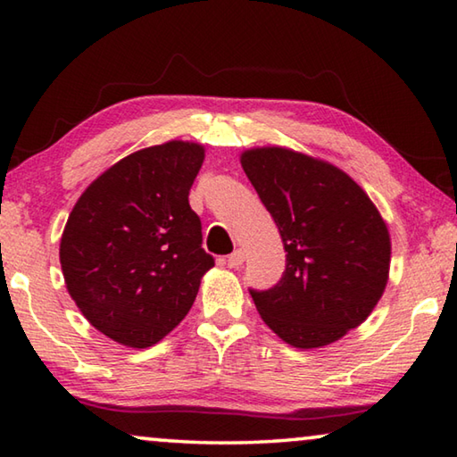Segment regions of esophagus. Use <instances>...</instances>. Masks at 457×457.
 <instances>
[{
    "instance_id": "34e87169",
    "label": "esophagus",
    "mask_w": 457,
    "mask_h": 457,
    "mask_svg": "<svg viewBox=\"0 0 457 457\" xmlns=\"http://www.w3.org/2000/svg\"><path fill=\"white\" fill-rule=\"evenodd\" d=\"M244 260H245V253L242 250H236L234 253H231V256H228V266L229 268H239L244 264Z\"/></svg>"
}]
</instances>
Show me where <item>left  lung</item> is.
I'll return each mask as SVG.
<instances>
[{"instance_id":"8db88e82","label":"left lung","mask_w":457,"mask_h":457,"mask_svg":"<svg viewBox=\"0 0 457 457\" xmlns=\"http://www.w3.org/2000/svg\"><path fill=\"white\" fill-rule=\"evenodd\" d=\"M280 231L286 270L274 288L250 290L270 328L296 349L337 343L381 300L391 264L386 223L343 169L286 146L239 157Z\"/></svg>"}]
</instances>
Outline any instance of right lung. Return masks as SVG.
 Here are the masks:
<instances>
[{
  "label": "right lung",
  "mask_w": 457,
  "mask_h": 457,
  "mask_svg": "<svg viewBox=\"0 0 457 457\" xmlns=\"http://www.w3.org/2000/svg\"><path fill=\"white\" fill-rule=\"evenodd\" d=\"M204 159V146L189 141L130 153L98 175L68 215L60 239L68 294L114 343L157 345L187 316L213 268L189 207Z\"/></svg>",
  "instance_id": "obj_1"
}]
</instances>
